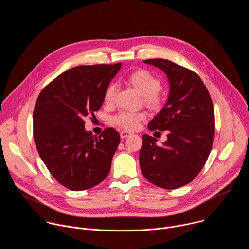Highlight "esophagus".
<instances>
[{"instance_id": "1", "label": "esophagus", "mask_w": 249, "mask_h": 249, "mask_svg": "<svg viewBox=\"0 0 249 249\" xmlns=\"http://www.w3.org/2000/svg\"><path fill=\"white\" fill-rule=\"evenodd\" d=\"M130 135H131V133L128 132V131H121V132H120V137H121L122 139L127 138V137H129Z\"/></svg>"}]
</instances>
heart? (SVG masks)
I'll use <instances>...</instances> for the list:
<instances>
[{
  "mask_svg": "<svg viewBox=\"0 0 249 249\" xmlns=\"http://www.w3.org/2000/svg\"><path fill=\"white\" fill-rule=\"evenodd\" d=\"M130 84L136 88L142 94L145 96V99L150 104H158L160 98L157 92L160 89V80L149 73L148 71L141 70L131 74L128 78ZM117 85L111 84L105 90L104 100L107 103H111L117 92ZM145 117V114L132 112V111H120L117 115L114 116L113 122L121 128L127 130H133L138 127L139 122Z\"/></svg>",
  "mask_w": 249,
  "mask_h": 249,
  "instance_id": "heart-1",
  "label": "heart"
}]
</instances>
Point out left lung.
<instances>
[{
	"label": "left lung",
	"instance_id": "left-lung-1",
	"mask_svg": "<svg viewBox=\"0 0 249 249\" xmlns=\"http://www.w3.org/2000/svg\"><path fill=\"white\" fill-rule=\"evenodd\" d=\"M166 75L169 92L163 108L149 122L150 131H167V140L143 135L139 160L153 184L176 189L191 182L203 168L213 146L215 113L207 88L192 71L169 60L149 59Z\"/></svg>",
	"mask_w": 249,
	"mask_h": 249
}]
</instances>
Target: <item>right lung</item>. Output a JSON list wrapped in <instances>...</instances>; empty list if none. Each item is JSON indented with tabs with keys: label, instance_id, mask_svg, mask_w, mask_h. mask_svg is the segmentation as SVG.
<instances>
[{
	"label": "right lung",
	"instance_id": "1",
	"mask_svg": "<svg viewBox=\"0 0 249 249\" xmlns=\"http://www.w3.org/2000/svg\"><path fill=\"white\" fill-rule=\"evenodd\" d=\"M122 64L78 66L40 92L33 111V136L38 154L65 187L92 188L108 175L120 136L112 128L97 138L85 128V117L99 110L104 93Z\"/></svg>",
	"mask_w": 249,
	"mask_h": 249
}]
</instances>
